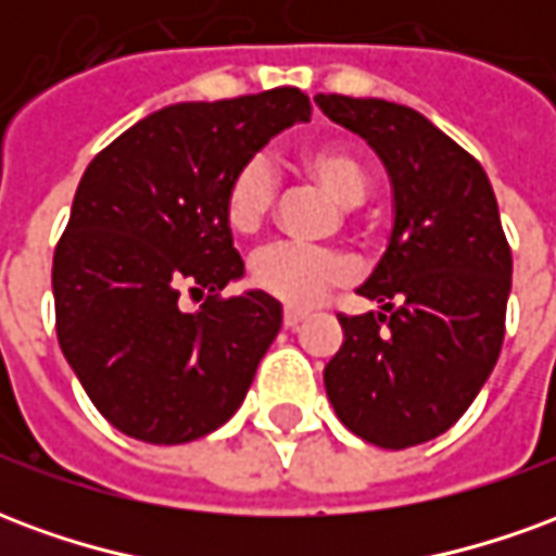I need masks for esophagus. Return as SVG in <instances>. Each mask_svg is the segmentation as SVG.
<instances>
[{
    "label": "esophagus",
    "mask_w": 556,
    "mask_h": 556,
    "mask_svg": "<svg viewBox=\"0 0 556 556\" xmlns=\"http://www.w3.org/2000/svg\"><path fill=\"white\" fill-rule=\"evenodd\" d=\"M303 321H306V313H303V309H286V315H282V325L289 327V330H298Z\"/></svg>",
    "instance_id": "1"
}]
</instances>
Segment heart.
Masks as SVG:
<instances>
[{"label": "heart", "mask_w": 556, "mask_h": 556, "mask_svg": "<svg viewBox=\"0 0 556 556\" xmlns=\"http://www.w3.org/2000/svg\"><path fill=\"white\" fill-rule=\"evenodd\" d=\"M301 169L339 207L361 205L369 193V172L361 157L342 146H318L303 151ZM277 199V184L265 160H247L231 172L223 190V217L235 235H253L267 223ZM351 279V262L337 250H306L294 243H270L250 258V282L277 301L313 303L327 289Z\"/></svg>", "instance_id": "obj_1"}]
</instances>
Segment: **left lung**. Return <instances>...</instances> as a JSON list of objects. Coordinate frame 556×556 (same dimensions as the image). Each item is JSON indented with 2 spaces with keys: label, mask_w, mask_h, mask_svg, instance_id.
I'll list each match as a JSON object with an SVG mask.
<instances>
[{
  "label": "left lung",
  "mask_w": 556,
  "mask_h": 556,
  "mask_svg": "<svg viewBox=\"0 0 556 556\" xmlns=\"http://www.w3.org/2000/svg\"><path fill=\"white\" fill-rule=\"evenodd\" d=\"M321 113L369 142L393 187V231L357 294L378 313L339 315L325 366L330 405L363 441L405 450L462 417L501 357L513 253L485 169L402 103L318 94Z\"/></svg>",
  "instance_id": "1"
}]
</instances>
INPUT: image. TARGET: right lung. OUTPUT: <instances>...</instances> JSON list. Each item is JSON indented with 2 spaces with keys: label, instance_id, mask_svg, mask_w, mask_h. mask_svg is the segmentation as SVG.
<instances>
[{
  "label": "right lung",
  "instance_id": "1",
  "mask_svg": "<svg viewBox=\"0 0 556 556\" xmlns=\"http://www.w3.org/2000/svg\"><path fill=\"white\" fill-rule=\"evenodd\" d=\"M301 89L172 103L91 160L53 255L55 333L94 408L146 443L211 434L241 408L282 327L267 291L219 301L243 277L223 217L231 172L309 122ZM208 291L187 314L180 291Z\"/></svg>",
  "mask_w": 556,
  "mask_h": 556
}]
</instances>
